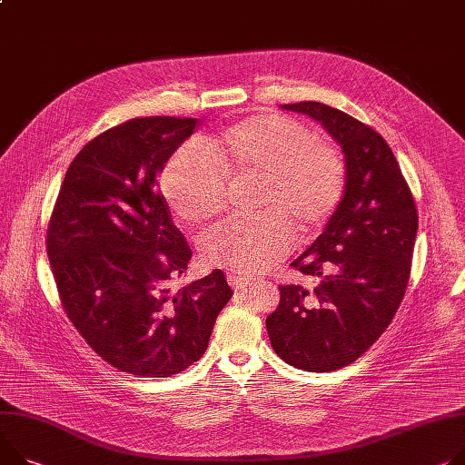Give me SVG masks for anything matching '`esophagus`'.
Segmentation results:
<instances>
[{
  "label": "esophagus",
  "instance_id": "obj_1",
  "mask_svg": "<svg viewBox=\"0 0 465 465\" xmlns=\"http://www.w3.org/2000/svg\"><path fill=\"white\" fill-rule=\"evenodd\" d=\"M227 281H229L231 287L236 289V291H243V289L252 287V284H253V279L243 277V275H234V273H229V275H227Z\"/></svg>",
  "mask_w": 465,
  "mask_h": 465
}]
</instances>
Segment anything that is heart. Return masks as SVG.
Masks as SVG:
<instances>
[{"mask_svg": "<svg viewBox=\"0 0 465 465\" xmlns=\"http://www.w3.org/2000/svg\"><path fill=\"white\" fill-rule=\"evenodd\" d=\"M225 178L261 181L255 208L262 212L213 225L199 242L201 259L253 275L287 255L296 234L311 240L328 225L344 192V160L302 123L264 115L204 139L203 151H178L165 165L162 195L183 223H203L225 206Z\"/></svg>", "mask_w": 465, "mask_h": 465, "instance_id": "obj_1", "label": "heart"}]
</instances>
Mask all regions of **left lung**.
Segmentation results:
<instances>
[{"instance_id":"1","label":"left lung","mask_w":465,"mask_h":465,"mask_svg":"<svg viewBox=\"0 0 465 465\" xmlns=\"http://www.w3.org/2000/svg\"><path fill=\"white\" fill-rule=\"evenodd\" d=\"M281 108L309 115L339 143L344 192L322 234L292 262L314 289L279 287L266 330L282 361L331 372L363 355L395 316L410 279L417 208L395 154L371 126L320 102Z\"/></svg>"}]
</instances>
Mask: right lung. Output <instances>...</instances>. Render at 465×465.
<instances>
[{
  "label": "right lung",
  "mask_w": 465,
  "mask_h": 465,
  "mask_svg": "<svg viewBox=\"0 0 465 465\" xmlns=\"http://www.w3.org/2000/svg\"><path fill=\"white\" fill-rule=\"evenodd\" d=\"M201 124L141 117L100 134L66 169L46 234L66 316L115 369L167 378L199 361L232 291L222 270L186 287L192 249L156 178Z\"/></svg>",
  "instance_id": "right-lung-1"
}]
</instances>
